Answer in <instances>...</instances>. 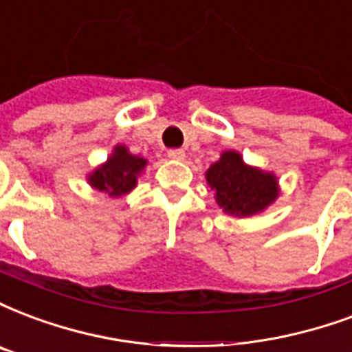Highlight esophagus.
I'll return each instance as SVG.
<instances>
[{
	"instance_id": "esophagus-1",
	"label": "esophagus",
	"mask_w": 352,
	"mask_h": 352,
	"mask_svg": "<svg viewBox=\"0 0 352 352\" xmlns=\"http://www.w3.org/2000/svg\"><path fill=\"white\" fill-rule=\"evenodd\" d=\"M168 157L176 161H184L186 160V152L182 148H173V150H168Z\"/></svg>"
}]
</instances>
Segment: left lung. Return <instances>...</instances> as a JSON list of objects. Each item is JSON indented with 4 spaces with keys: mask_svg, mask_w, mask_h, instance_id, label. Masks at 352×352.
<instances>
[{
    "mask_svg": "<svg viewBox=\"0 0 352 352\" xmlns=\"http://www.w3.org/2000/svg\"><path fill=\"white\" fill-rule=\"evenodd\" d=\"M206 182L215 192V202L226 215H258L280 195L278 178L273 173L247 165L237 150H224L219 161L206 170Z\"/></svg>",
    "mask_w": 352,
    "mask_h": 352,
    "instance_id": "left-lung-1",
    "label": "left lung"
}]
</instances>
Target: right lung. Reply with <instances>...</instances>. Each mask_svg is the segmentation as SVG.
Here are the masks:
<instances>
[{
	"mask_svg": "<svg viewBox=\"0 0 352 352\" xmlns=\"http://www.w3.org/2000/svg\"><path fill=\"white\" fill-rule=\"evenodd\" d=\"M146 165L148 161L144 157L131 154L124 144H116L107 161L87 174V182L96 191L120 198L135 189L137 179L144 173Z\"/></svg>",
	"mask_w": 352,
	"mask_h": 352,
	"instance_id": "add662e5",
	"label": "right lung"
}]
</instances>
